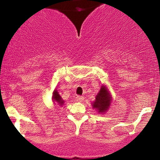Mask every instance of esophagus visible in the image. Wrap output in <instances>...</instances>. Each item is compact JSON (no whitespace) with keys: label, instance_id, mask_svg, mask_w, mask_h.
I'll use <instances>...</instances> for the list:
<instances>
[{"label":"esophagus","instance_id":"1","mask_svg":"<svg viewBox=\"0 0 160 160\" xmlns=\"http://www.w3.org/2000/svg\"><path fill=\"white\" fill-rule=\"evenodd\" d=\"M83 100H84V97L80 96V95H79V96H77L76 97V102H82Z\"/></svg>","mask_w":160,"mask_h":160}]
</instances>
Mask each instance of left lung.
<instances>
[{
	"mask_svg": "<svg viewBox=\"0 0 160 160\" xmlns=\"http://www.w3.org/2000/svg\"><path fill=\"white\" fill-rule=\"evenodd\" d=\"M112 102V95L107 86L102 85L98 93L95 96V100L92 103L93 109L100 114H104L110 108Z\"/></svg>",
	"mask_w": 160,
	"mask_h": 160,
	"instance_id": "left-lung-1",
	"label": "left lung"
}]
</instances>
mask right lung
Masks as SVG:
<instances>
[{"label": "right lung", "mask_w": 160, "mask_h": 160, "mask_svg": "<svg viewBox=\"0 0 160 160\" xmlns=\"http://www.w3.org/2000/svg\"><path fill=\"white\" fill-rule=\"evenodd\" d=\"M52 102L54 104H57L58 105L62 106L64 105V103H65V101L62 99L61 95L58 94V92L57 91V89H54L52 92Z\"/></svg>", "instance_id": "obj_1"}]
</instances>
